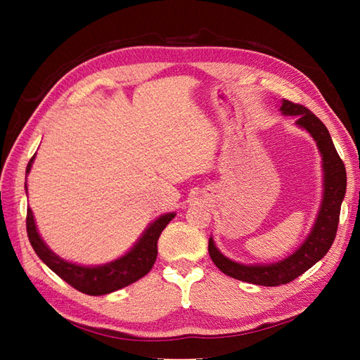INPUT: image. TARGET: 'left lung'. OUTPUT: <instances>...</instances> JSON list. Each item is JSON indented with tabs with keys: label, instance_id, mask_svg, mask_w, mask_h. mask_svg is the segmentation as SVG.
Returning a JSON list of instances; mask_svg holds the SVG:
<instances>
[{
	"label": "left lung",
	"instance_id": "8db88e82",
	"mask_svg": "<svg viewBox=\"0 0 360 360\" xmlns=\"http://www.w3.org/2000/svg\"><path fill=\"white\" fill-rule=\"evenodd\" d=\"M280 111L286 116H297V125L311 133L319 145L320 153H322L325 172L323 201L309 236L292 255H289L283 262L266 266H246L235 263L221 254L212 238L209 240L210 258L221 272L232 278L259 286L286 285V283L295 280L298 275L307 272L309 267L326 255V252L330 250L331 244L334 243L335 233H338L340 205L347 190L345 164L335 150L330 131L323 125V122L314 112H311L307 106L289 101H283Z\"/></svg>",
	"mask_w": 360,
	"mask_h": 360
}]
</instances>
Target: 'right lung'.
<instances>
[{"label": "right lung", "instance_id": "1", "mask_svg": "<svg viewBox=\"0 0 360 360\" xmlns=\"http://www.w3.org/2000/svg\"><path fill=\"white\" fill-rule=\"evenodd\" d=\"M32 156L29 160L26 173H29L30 165L34 162ZM27 190V188H26ZM174 218V213H167L158 218L147 231L143 232L142 238L134 244V248L122 258L103 266L85 267L74 263H68L58 255L53 254L46 246L40 235L37 232L32 210L27 209L26 229L29 241L32 244L35 254L40 257L41 262L56 272L60 278H63L68 285H71L83 294L88 295H103L114 292V290L125 288L131 283L147 275L158 257V240L165 226Z\"/></svg>", "mask_w": 360, "mask_h": 360}]
</instances>
